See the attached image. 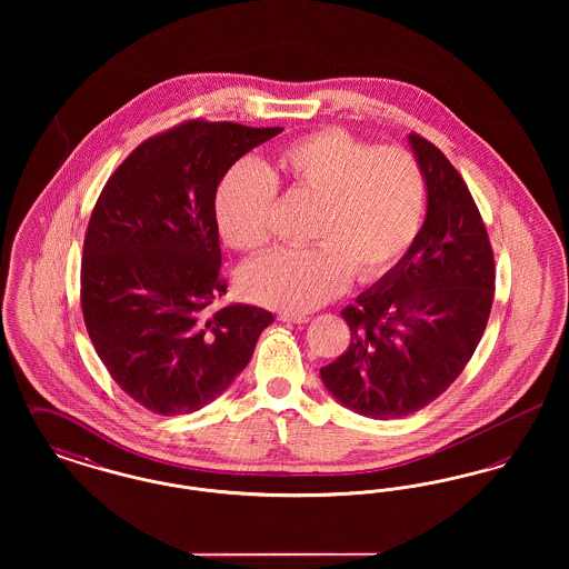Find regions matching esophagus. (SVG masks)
<instances>
[{
	"label": "esophagus",
	"instance_id": "1",
	"mask_svg": "<svg viewBox=\"0 0 569 569\" xmlns=\"http://www.w3.org/2000/svg\"><path fill=\"white\" fill-rule=\"evenodd\" d=\"M279 320L290 322V325H305V322H309V316H305V313H279Z\"/></svg>",
	"mask_w": 569,
	"mask_h": 569
}]
</instances>
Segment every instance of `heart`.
<instances>
[{
	"label": "heart",
	"instance_id": "b5f03b06",
	"mask_svg": "<svg viewBox=\"0 0 569 569\" xmlns=\"http://www.w3.org/2000/svg\"><path fill=\"white\" fill-rule=\"evenodd\" d=\"M318 198L311 239L300 249H277L244 264V298L283 313H305L339 297L356 272L373 281L390 271L416 241L427 181L416 156L399 144L328 128L279 149L272 166L234 163L219 181L216 221L226 243L258 251L271 241L277 183Z\"/></svg>",
	"mask_w": 569,
	"mask_h": 569
}]
</instances>
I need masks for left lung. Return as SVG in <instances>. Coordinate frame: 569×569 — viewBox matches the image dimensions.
<instances>
[{
	"label": "left lung",
	"instance_id": "left-lung-1",
	"mask_svg": "<svg viewBox=\"0 0 569 569\" xmlns=\"http://www.w3.org/2000/svg\"><path fill=\"white\" fill-rule=\"evenodd\" d=\"M429 209L401 262L341 311L350 346L320 369L328 392L376 420L429 406L459 378L487 328L495 258L459 170L425 136L409 134Z\"/></svg>",
	"mask_w": 569,
	"mask_h": 569
}]
</instances>
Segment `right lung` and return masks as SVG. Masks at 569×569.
<instances>
[{
	"label": "right lung",
	"instance_id": "obj_1",
	"mask_svg": "<svg viewBox=\"0 0 569 569\" xmlns=\"http://www.w3.org/2000/svg\"><path fill=\"white\" fill-rule=\"evenodd\" d=\"M283 128L188 119L119 163L84 234L81 309L110 378L138 406L191 413L237 378L272 322L226 295L216 193L228 168Z\"/></svg>",
	"mask_w": 569,
	"mask_h": 569
}]
</instances>
